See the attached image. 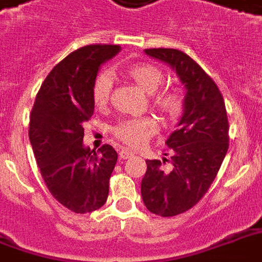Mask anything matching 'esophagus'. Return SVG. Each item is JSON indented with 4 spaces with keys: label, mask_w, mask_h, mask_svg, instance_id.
Returning <instances> with one entry per match:
<instances>
[{
    "label": "esophagus",
    "mask_w": 262,
    "mask_h": 262,
    "mask_svg": "<svg viewBox=\"0 0 262 262\" xmlns=\"http://www.w3.org/2000/svg\"><path fill=\"white\" fill-rule=\"evenodd\" d=\"M132 157H133V152H130L129 149H121L119 151V158L121 159H129Z\"/></svg>",
    "instance_id": "34e87169"
}]
</instances>
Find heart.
I'll return each instance as SVG.
<instances>
[{
	"label": "heart",
	"mask_w": 262,
	"mask_h": 262,
	"mask_svg": "<svg viewBox=\"0 0 262 262\" xmlns=\"http://www.w3.org/2000/svg\"><path fill=\"white\" fill-rule=\"evenodd\" d=\"M125 77L145 93H151V107L163 121H173L183 110V96L176 86H161L165 74L152 63H135L123 70ZM113 79L110 73H100L92 85V100L97 110H105L110 104ZM158 130L155 119L151 117L122 119L113 127V135L127 147H141Z\"/></svg>",
	"instance_id": "b5f03b06"
}]
</instances>
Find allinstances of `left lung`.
Masks as SVG:
<instances>
[{"instance_id":"8db88e82","label":"left lung","mask_w":262,"mask_h":262,"mask_svg":"<svg viewBox=\"0 0 262 262\" xmlns=\"http://www.w3.org/2000/svg\"><path fill=\"white\" fill-rule=\"evenodd\" d=\"M145 53L170 64L187 89L184 114L166 141L170 159L145 161L141 181L145 207L173 217L195 206L210 188L228 151L229 123L219 86L195 60L170 48H151Z\"/></svg>"}]
</instances>
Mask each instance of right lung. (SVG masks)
Listing matches in <instances>:
<instances>
[{"label": "right lung", "instance_id": "add662e5", "mask_svg": "<svg viewBox=\"0 0 262 262\" xmlns=\"http://www.w3.org/2000/svg\"><path fill=\"white\" fill-rule=\"evenodd\" d=\"M118 45H86L71 52L48 74L30 114L29 137L49 192L74 213H91L108 198L117 151L108 144L83 147V123L93 115L92 85L100 64Z\"/></svg>", "mask_w": 262, "mask_h": 262}]
</instances>
